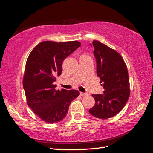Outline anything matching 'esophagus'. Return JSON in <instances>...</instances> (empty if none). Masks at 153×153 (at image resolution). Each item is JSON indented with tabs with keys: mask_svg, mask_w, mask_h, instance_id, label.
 I'll list each match as a JSON object with an SVG mask.
<instances>
[{
	"mask_svg": "<svg viewBox=\"0 0 153 153\" xmlns=\"http://www.w3.org/2000/svg\"><path fill=\"white\" fill-rule=\"evenodd\" d=\"M88 95V93H84V92H80V96H82V97H85V96H87Z\"/></svg>",
	"mask_w": 153,
	"mask_h": 153,
	"instance_id": "34e87169",
	"label": "esophagus"
}]
</instances>
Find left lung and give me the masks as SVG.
<instances>
[{
    "label": "left lung",
    "mask_w": 153,
    "mask_h": 153,
    "mask_svg": "<svg viewBox=\"0 0 153 153\" xmlns=\"http://www.w3.org/2000/svg\"><path fill=\"white\" fill-rule=\"evenodd\" d=\"M97 73L105 89L102 94H92L94 106L89 110L99 119L112 117L120 113L129 97V74L123 58L117 51L99 41L93 40Z\"/></svg>",
    "instance_id": "8db88e82"
}]
</instances>
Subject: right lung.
<instances>
[{
  "label": "right lung",
  "mask_w": 153,
  "mask_h": 153,
  "mask_svg": "<svg viewBox=\"0 0 153 153\" xmlns=\"http://www.w3.org/2000/svg\"><path fill=\"white\" fill-rule=\"evenodd\" d=\"M78 41H44L31 52L25 64L23 86L27 105L46 123L59 122L66 117L78 90H56V76L62 72L64 59L79 47Z\"/></svg>",
  "instance_id": "1"
}]
</instances>
